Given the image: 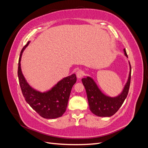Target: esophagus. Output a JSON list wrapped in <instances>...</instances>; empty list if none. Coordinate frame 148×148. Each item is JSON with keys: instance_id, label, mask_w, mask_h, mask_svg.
<instances>
[{"instance_id": "34e87169", "label": "esophagus", "mask_w": 148, "mask_h": 148, "mask_svg": "<svg viewBox=\"0 0 148 148\" xmlns=\"http://www.w3.org/2000/svg\"><path fill=\"white\" fill-rule=\"evenodd\" d=\"M76 75H77V77L78 78L80 79L83 77V71L82 70H78V71H77V73H76Z\"/></svg>"}]
</instances>
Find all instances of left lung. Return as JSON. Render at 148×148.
<instances>
[{"label": "left lung", "mask_w": 148, "mask_h": 148, "mask_svg": "<svg viewBox=\"0 0 148 148\" xmlns=\"http://www.w3.org/2000/svg\"><path fill=\"white\" fill-rule=\"evenodd\" d=\"M125 56L128 57L125 49H123ZM130 73L127 83L122 92L116 97H109L105 95L97 86L94 79L86 77L82 81L86 89L89 109L91 112L99 117H110L114 115L122 106L128 95L131 79V65L130 64Z\"/></svg>", "instance_id": "8db88e82"}]
</instances>
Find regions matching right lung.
Returning <instances> with one entry per match:
<instances>
[{
	"label": "right lung",
	"instance_id": "right-lung-1",
	"mask_svg": "<svg viewBox=\"0 0 148 148\" xmlns=\"http://www.w3.org/2000/svg\"><path fill=\"white\" fill-rule=\"evenodd\" d=\"M29 42L22 49L18 62V77L22 93L26 102L42 117L47 119L60 117L66 110L71 88L77 82L76 75L64 78L47 91L41 92L33 89L22 73L20 64L22 53Z\"/></svg>",
	"mask_w": 148,
	"mask_h": 148
}]
</instances>
